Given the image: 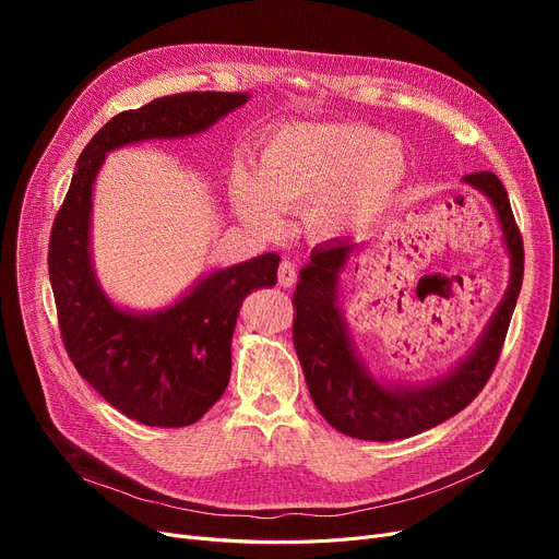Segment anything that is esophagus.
<instances>
[{
	"mask_svg": "<svg viewBox=\"0 0 559 559\" xmlns=\"http://www.w3.org/2000/svg\"><path fill=\"white\" fill-rule=\"evenodd\" d=\"M297 267H295V262H289V260H283L281 262V267H278V283L283 285V287H292L297 283Z\"/></svg>",
	"mask_w": 559,
	"mask_h": 559,
	"instance_id": "1",
	"label": "esophagus"
}]
</instances>
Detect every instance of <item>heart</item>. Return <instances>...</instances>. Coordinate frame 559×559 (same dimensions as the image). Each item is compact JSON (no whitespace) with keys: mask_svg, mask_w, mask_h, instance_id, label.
<instances>
[{"mask_svg":"<svg viewBox=\"0 0 559 559\" xmlns=\"http://www.w3.org/2000/svg\"><path fill=\"white\" fill-rule=\"evenodd\" d=\"M407 181V156L396 140L346 122H292L262 142L253 171L230 174L238 215L276 228L281 211L306 209L321 240L346 235L383 215Z\"/></svg>","mask_w":559,"mask_h":559,"instance_id":"heart-1","label":"heart"}]
</instances>
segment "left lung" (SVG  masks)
I'll return each instance as SVG.
<instances>
[{
  "instance_id": "8db88e82",
  "label": "left lung",
  "mask_w": 559,
  "mask_h": 559,
  "mask_svg": "<svg viewBox=\"0 0 559 559\" xmlns=\"http://www.w3.org/2000/svg\"><path fill=\"white\" fill-rule=\"evenodd\" d=\"M462 183L491 203L510 258V281L472 350L444 373L417 383H394L376 376L362 360L342 310V276L358 253L354 238L314 247L301 270L292 299L297 308L295 348L317 409L344 435L392 442L435 428L472 403L496 367L523 283V240L496 174H466Z\"/></svg>"
}]
</instances>
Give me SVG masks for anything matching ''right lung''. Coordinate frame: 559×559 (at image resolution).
<instances>
[{
    "mask_svg": "<svg viewBox=\"0 0 559 559\" xmlns=\"http://www.w3.org/2000/svg\"><path fill=\"white\" fill-rule=\"evenodd\" d=\"M249 93H183L124 110L87 142L51 228L49 281L58 324L76 371L127 417L160 428L199 421L230 378V340L242 301L276 285L278 253L199 276L156 310L115 304L93 262V192L106 156L146 140L209 131Z\"/></svg>",
    "mask_w": 559,
    "mask_h": 559,
    "instance_id": "1",
    "label": "right lung"
}]
</instances>
